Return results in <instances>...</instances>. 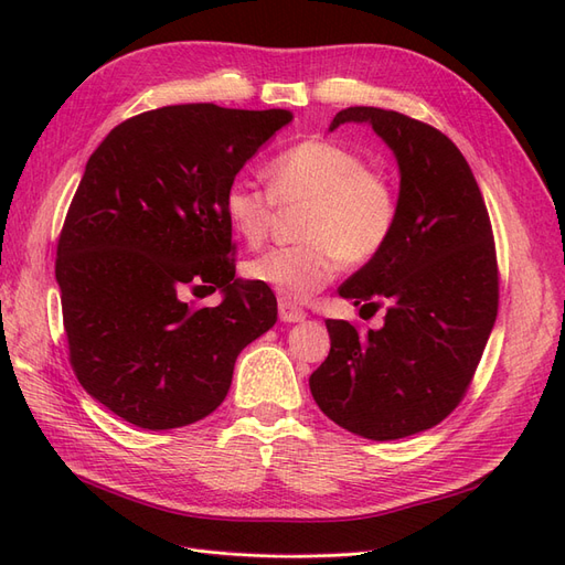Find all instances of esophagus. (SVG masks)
<instances>
[{
  "label": "esophagus",
  "instance_id": "34e87169",
  "mask_svg": "<svg viewBox=\"0 0 565 565\" xmlns=\"http://www.w3.org/2000/svg\"><path fill=\"white\" fill-rule=\"evenodd\" d=\"M278 313H280L282 322H303L306 320V311L287 299L278 301Z\"/></svg>",
  "mask_w": 565,
  "mask_h": 565
}]
</instances>
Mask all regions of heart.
Segmentation results:
<instances>
[{"instance_id":"obj_1","label":"heart","mask_w":565,"mask_h":565,"mask_svg":"<svg viewBox=\"0 0 565 565\" xmlns=\"http://www.w3.org/2000/svg\"><path fill=\"white\" fill-rule=\"evenodd\" d=\"M270 191L237 177L224 193L231 228L259 245L278 207H303L292 247H273L245 264V276L282 299L303 301L330 285L344 262L361 268L386 249L398 226V193L355 150L324 139L301 141L270 162Z\"/></svg>"}]
</instances>
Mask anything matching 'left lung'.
<instances>
[{"mask_svg":"<svg viewBox=\"0 0 565 565\" xmlns=\"http://www.w3.org/2000/svg\"><path fill=\"white\" fill-rule=\"evenodd\" d=\"M367 122L401 169L398 226L339 297L386 309L380 330L324 320L330 355L311 374L318 407L341 429L396 440L431 429L465 398L498 318L492 226L459 148L396 110H339L330 131Z\"/></svg>","mask_w":565,"mask_h":565,"instance_id":"obj_1","label":"left lung"}]
</instances>
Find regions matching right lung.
Returning <instances> with one entry per match:
<instances>
[{
	"mask_svg": "<svg viewBox=\"0 0 565 565\" xmlns=\"http://www.w3.org/2000/svg\"><path fill=\"white\" fill-rule=\"evenodd\" d=\"M289 110L185 104L117 125L84 169L56 249L71 365L141 429L188 426L224 403L235 358L278 320L268 287L235 278L224 193ZM191 288L220 289L212 310Z\"/></svg>",
	"mask_w": 565,
	"mask_h": 565,
	"instance_id": "1",
	"label": "right lung"
}]
</instances>
